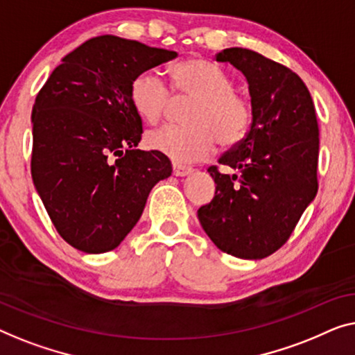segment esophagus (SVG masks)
<instances>
[{
  "label": "esophagus",
  "instance_id": "34e87169",
  "mask_svg": "<svg viewBox=\"0 0 355 355\" xmlns=\"http://www.w3.org/2000/svg\"><path fill=\"white\" fill-rule=\"evenodd\" d=\"M172 171H173V175L175 177H187L189 173L193 172L191 167H187V166H182V164H173L172 166Z\"/></svg>",
  "mask_w": 355,
  "mask_h": 355
}]
</instances>
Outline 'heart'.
Listing matches in <instances>:
<instances>
[{
	"mask_svg": "<svg viewBox=\"0 0 355 355\" xmlns=\"http://www.w3.org/2000/svg\"><path fill=\"white\" fill-rule=\"evenodd\" d=\"M172 96L194 99L187 112L189 125H166L148 135V146L172 161H202L216 151L217 143L236 146L251 128V104L234 92L228 72L207 59L191 58L172 66L171 89L151 71L138 73L130 85L135 111L151 123L166 116Z\"/></svg>",
	"mask_w": 355,
	"mask_h": 355,
	"instance_id": "1",
	"label": "heart"
}]
</instances>
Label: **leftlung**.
I'll use <instances>...</instances> for the list:
<instances>
[{
    "mask_svg": "<svg viewBox=\"0 0 355 355\" xmlns=\"http://www.w3.org/2000/svg\"><path fill=\"white\" fill-rule=\"evenodd\" d=\"M243 72L252 123L246 138L218 159L239 171L211 166L216 196L198 218L220 251L239 259L270 256L291 236L318 189V123L311 93L283 64L246 48L216 56Z\"/></svg>",
    "mask_w": 355,
    "mask_h": 355,
    "instance_id": "left-lung-1",
    "label": "left lung"
}]
</instances>
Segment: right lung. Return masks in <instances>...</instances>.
<instances>
[{
  "instance_id": "1",
  "label": "right lung",
  "mask_w": 355,
  "mask_h": 355,
  "mask_svg": "<svg viewBox=\"0 0 355 355\" xmlns=\"http://www.w3.org/2000/svg\"><path fill=\"white\" fill-rule=\"evenodd\" d=\"M177 53L114 35L69 53L35 98L32 178L53 225L78 251L116 249L141 217L166 154L137 149L143 122L130 99L138 73Z\"/></svg>"
}]
</instances>
